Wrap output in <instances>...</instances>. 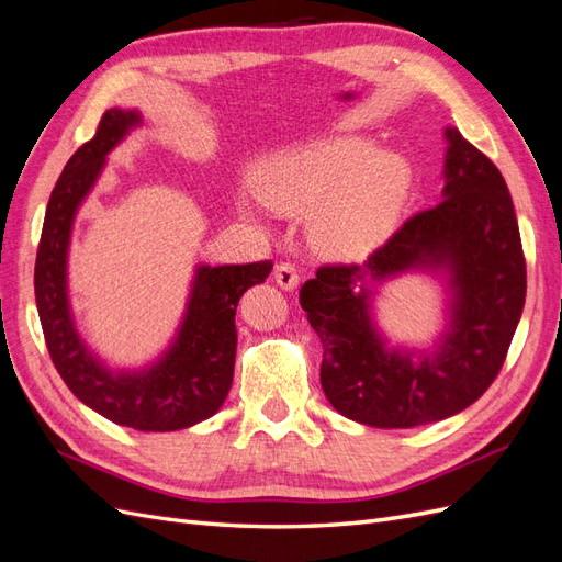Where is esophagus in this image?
I'll return each mask as SVG.
<instances>
[{
  "mask_svg": "<svg viewBox=\"0 0 562 562\" xmlns=\"http://www.w3.org/2000/svg\"><path fill=\"white\" fill-rule=\"evenodd\" d=\"M300 271H297V267L293 265V262H279L277 267H274V281L283 288V291H293V288H297V283H300Z\"/></svg>",
  "mask_w": 562,
  "mask_h": 562,
  "instance_id": "esophagus-1",
  "label": "esophagus"
}]
</instances>
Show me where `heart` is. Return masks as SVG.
<instances>
[{"label":"heart","instance_id":"heart-1","mask_svg":"<svg viewBox=\"0 0 562 562\" xmlns=\"http://www.w3.org/2000/svg\"><path fill=\"white\" fill-rule=\"evenodd\" d=\"M262 196L288 213L314 215V241L335 258H363L394 229L411 192V166L366 140H333L271 161Z\"/></svg>","mask_w":562,"mask_h":562}]
</instances>
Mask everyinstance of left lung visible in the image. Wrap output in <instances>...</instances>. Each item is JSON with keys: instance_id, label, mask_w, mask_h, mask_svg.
Instances as JSON below:
<instances>
[{"instance_id": "8db88e82", "label": "left lung", "mask_w": 562, "mask_h": 562, "mask_svg": "<svg viewBox=\"0 0 562 562\" xmlns=\"http://www.w3.org/2000/svg\"><path fill=\"white\" fill-rule=\"evenodd\" d=\"M446 138L443 199L407 217L363 265H323L300 288L323 345V394L368 427L411 429L462 413L499 375L522 314L527 271L508 187L462 133L448 128ZM405 268L453 274L451 328L419 364L383 347L362 285Z\"/></svg>"}]
</instances>
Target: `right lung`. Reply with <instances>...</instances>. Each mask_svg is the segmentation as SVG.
Wrapping results in <instances>:
<instances>
[{"mask_svg":"<svg viewBox=\"0 0 562 562\" xmlns=\"http://www.w3.org/2000/svg\"><path fill=\"white\" fill-rule=\"evenodd\" d=\"M140 124L138 112L108 110L50 192L35 262V297L46 347L72 394L122 427L178 431L209 419L225 403L234 380L236 304L265 283L271 260L196 269L182 328L161 361L140 372H112L83 347L67 302V246L81 199L91 192L108 151Z\"/></svg>","mask_w":562,"mask_h":562,"instance_id":"obj_1","label":"right lung"}]
</instances>
